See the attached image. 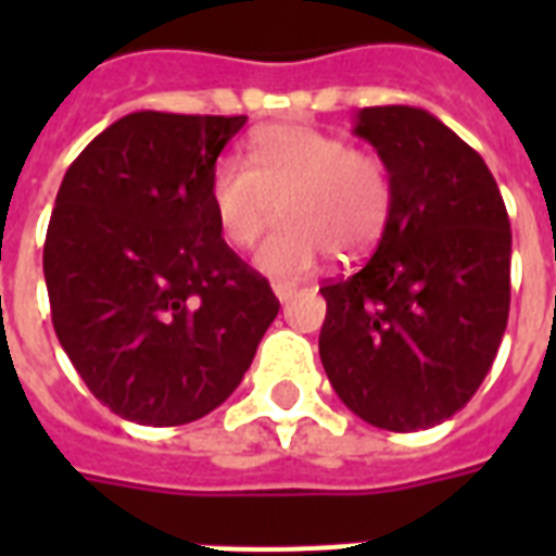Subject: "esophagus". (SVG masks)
Masks as SVG:
<instances>
[{
  "mask_svg": "<svg viewBox=\"0 0 556 556\" xmlns=\"http://www.w3.org/2000/svg\"><path fill=\"white\" fill-rule=\"evenodd\" d=\"M274 294H277L279 303H288V300L296 294V288L288 286V282H277V286H274Z\"/></svg>",
  "mask_w": 556,
  "mask_h": 556,
  "instance_id": "obj_1",
  "label": "esophagus"
}]
</instances>
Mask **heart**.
I'll return each instance as SVG.
<instances>
[{
	"label": "heart",
	"mask_w": 556,
	"mask_h": 556,
	"mask_svg": "<svg viewBox=\"0 0 556 556\" xmlns=\"http://www.w3.org/2000/svg\"><path fill=\"white\" fill-rule=\"evenodd\" d=\"M210 207L227 242L239 248L282 210L286 222L260 244L256 265L270 277L296 279L329 251L355 260L378 242L392 216V178L383 161L355 152L343 138L274 124L253 135L251 161H216Z\"/></svg>",
	"instance_id": "b5f03b06"
}]
</instances>
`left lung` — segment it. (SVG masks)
Wrapping results in <instances>:
<instances>
[{"label":"left lung","instance_id":"8db88e82","mask_svg":"<svg viewBox=\"0 0 556 556\" xmlns=\"http://www.w3.org/2000/svg\"><path fill=\"white\" fill-rule=\"evenodd\" d=\"M357 138L392 178L366 265L323 286L320 361L371 427L427 430L482 387L510 308V222L482 155L427 109L369 106Z\"/></svg>","mask_w":556,"mask_h":556}]
</instances>
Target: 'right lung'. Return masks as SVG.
Listing matches in <instances>:
<instances>
[{"mask_svg":"<svg viewBox=\"0 0 556 556\" xmlns=\"http://www.w3.org/2000/svg\"><path fill=\"white\" fill-rule=\"evenodd\" d=\"M244 121L124 115L56 192L42 251L56 340L126 421L176 427L213 413L279 312L210 207V173Z\"/></svg>","mask_w":556,"mask_h":556,"instance_id":"right-lung-1","label":"right lung"}]
</instances>
